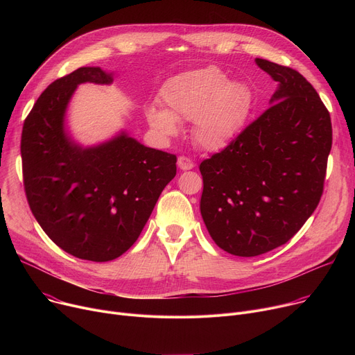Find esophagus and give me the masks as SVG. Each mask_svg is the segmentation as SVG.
Wrapping results in <instances>:
<instances>
[{
    "label": "esophagus",
    "mask_w": 355,
    "mask_h": 355,
    "mask_svg": "<svg viewBox=\"0 0 355 355\" xmlns=\"http://www.w3.org/2000/svg\"><path fill=\"white\" fill-rule=\"evenodd\" d=\"M178 167L181 170H191V168H193V162L189 157L180 156L178 157Z\"/></svg>",
    "instance_id": "esophagus-1"
}]
</instances>
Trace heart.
I'll return each instance as SVG.
<instances>
[{
	"label": "heart",
	"instance_id": "obj_1",
	"mask_svg": "<svg viewBox=\"0 0 355 355\" xmlns=\"http://www.w3.org/2000/svg\"><path fill=\"white\" fill-rule=\"evenodd\" d=\"M163 111L148 108L150 128L164 137L178 133L177 122L192 121V137L204 150L229 146L243 129L252 105V92L216 66L178 74L167 80L157 95Z\"/></svg>",
	"mask_w": 355,
	"mask_h": 355
}]
</instances>
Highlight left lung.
<instances>
[{"label":"left lung","instance_id":"1","mask_svg":"<svg viewBox=\"0 0 355 355\" xmlns=\"http://www.w3.org/2000/svg\"><path fill=\"white\" fill-rule=\"evenodd\" d=\"M256 63L278 81L272 105L199 166L202 218L214 241L239 257L264 254L305 225L320 202L333 141L313 85L291 67Z\"/></svg>","mask_w":355,"mask_h":355}]
</instances>
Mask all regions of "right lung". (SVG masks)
Returning a JSON list of instances; mask_svg holds the SVG:
<instances>
[{"label":"right lung","instance_id":"1","mask_svg":"<svg viewBox=\"0 0 355 355\" xmlns=\"http://www.w3.org/2000/svg\"><path fill=\"white\" fill-rule=\"evenodd\" d=\"M99 67H80L37 98L21 137L24 188L43 232L69 254L95 263L122 256L140 236L177 156L125 133L92 148L74 144L63 129L69 99L81 83L108 84Z\"/></svg>","mask_w":355,"mask_h":355}]
</instances>
